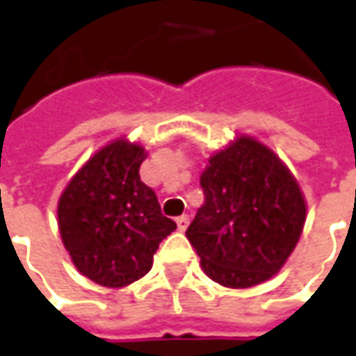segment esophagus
<instances>
[{
	"label": "esophagus",
	"instance_id": "esophagus-1",
	"mask_svg": "<svg viewBox=\"0 0 356 356\" xmlns=\"http://www.w3.org/2000/svg\"><path fill=\"white\" fill-rule=\"evenodd\" d=\"M175 221H177L179 231H186V227H188V221H191V219H188V216H181L177 217Z\"/></svg>",
	"mask_w": 356,
	"mask_h": 356
}]
</instances>
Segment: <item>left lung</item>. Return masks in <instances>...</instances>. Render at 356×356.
Instances as JSON below:
<instances>
[{"instance_id": "8db88e82", "label": "left lung", "mask_w": 356, "mask_h": 356, "mask_svg": "<svg viewBox=\"0 0 356 356\" xmlns=\"http://www.w3.org/2000/svg\"><path fill=\"white\" fill-rule=\"evenodd\" d=\"M204 206L186 238L202 270L225 288L267 282L298 246L305 196L288 165L254 137L240 135L208 160Z\"/></svg>"}]
</instances>
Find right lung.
<instances>
[{
	"mask_svg": "<svg viewBox=\"0 0 356 356\" xmlns=\"http://www.w3.org/2000/svg\"><path fill=\"white\" fill-rule=\"evenodd\" d=\"M147 150L125 137L97 150L60 194L58 231L74 267L106 288L152 268L160 242L177 229L139 177Z\"/></svg>",
	"mask_w": 356,
	"mask_h": 356,
	"instance_id": "1",
	"label": "right lung"
}]
</instances>
